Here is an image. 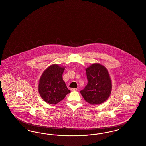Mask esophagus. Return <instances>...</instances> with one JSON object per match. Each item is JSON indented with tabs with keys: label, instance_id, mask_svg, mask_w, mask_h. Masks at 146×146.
<instances>
[{
	"label": "esophagus",
	"instance_id": "1",
	"mask_svg": "<svg viewBox=\"0 0 146 146\" xmlns=\"http://www.w3.org/2000/svg\"><path fill=\"white\" fill-rule=\"evenodd\" d=\"M70 90H71V91H76L77 90L76 88H72Z\"/></svg>",
	"mask_w": 146,
	"mask_h": 146
}]
</instances>
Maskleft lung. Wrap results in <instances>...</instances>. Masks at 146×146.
Returning <instances> with one entry per match:
<instances>
[{
  "label": "left lung",
  "mask_w": 146,
  "mask_h": 146,
  "mask_svg": "<svg viewBox=\"0 0 146 146\" xmlns=\"http://www.w3.org/2000/svg\"><path fill=\"white\" fill-rule=\"evenodd\" d=\"M87 84L80 91L84 100L91 104H100L107 100L111 90V82L107 69L93 64L86 69Z\"/></svg>",
  "instance_id": "obj_1"
}]
</instances>
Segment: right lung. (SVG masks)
Returning a JSON list of instances; mask_svg holds the SVG:
<instances>
[{"label":"right lung","mask_w":146,"mask_h":146,"mask_svg":"<svg viewBox=\"0 0 146 146\" xmlns=\"http://www.w3.org/2000/svg\"><path fill=\"white\" fill-rule=\"evenodd\" d=\"M64 70V68L58 65H53L48 68L40 77L39 92L46 103L56 104L70 93L62 80Z\"/></svg>","instance_id":"add662e5"}]
</instances>
